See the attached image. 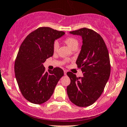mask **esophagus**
<instances>
[{
  "instance_id": "34e87169",
  "label": "esophagus",
  "mask_w": 127,
  "mask_h": 127,
  "mask_svg": "<svg viewBox=\"0 0 127 127\" xmlns=\"http://www.w3.org/2000/svg\"><path fill=\"white\" fill-rule=\"evenodd\" d=\"M64 75H66V74H67V71L66 70H64Z\"/></svg>"
}]
</instances>
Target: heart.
I'll return each instance as SVG.
<instances>
[{"label": "heart", "mask_w": 127, "mask_h": 127, "mask_svg": "<svg viewBox=\"0 0 127 127\" xmlns=\"http://www.w3.org/2000/svg\"><path fill=\"white\" fill-rule=\"evenodd\" d=\"M64 43L67 45L68 47H69L70 48L73 49L74 47H77L78 45V41L74 37H66V39L64 40ZM59 48V44L57 42H55L54 44H53V51L55 52H56L58 50Z\"/></svg>", "instance_id": "heart-1"}]
</instances>
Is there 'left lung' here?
<instances>
[{
  "label": "left lung",
  "mask_w": 127,
  "mask_h": 127,
  "mask_svg": "<svg viewBox=\"0 0 127 127\" xmlns=\"http://www.w3.org/2000/svg\"><path fill=\"white\" fill-rule=\"evenodd\" d=\"M80 35L82 46L76 64L82 71V77L67 72L71 83L67 87L70 101L79 107L93 104L101 95L111 73L109 55L104 41L93 30L84 28L70 32Z\"/></svg>",
  "instance_id": "1"
}]
</instances>
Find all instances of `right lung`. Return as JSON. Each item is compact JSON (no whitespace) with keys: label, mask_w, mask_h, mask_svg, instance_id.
I'll list each match as a JSON object with an SVG mask.
<instances>
[{"label":"right lung","mask_w":127,"mask_h":127,"mask_svg":"<svg viewBox=\"0 0 127 127\" xmlns=\"http://www.w3.org/2000/svg\"><path fill=\"white\" fill-rule=\"evenodd\" d=\"M48 27L31 32L21 43L15 62V73L19 88L25 99L36 104L50 98L64 75L60 67L45 71L43 63L53 55L56 39L64 34Z\"/></svg>","instance_id":"obj_1"}]
</instances>
